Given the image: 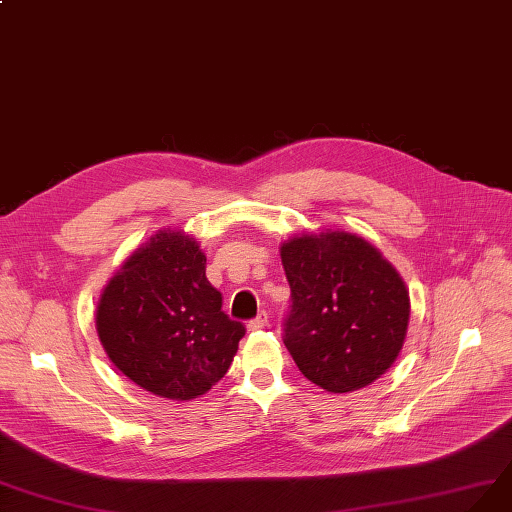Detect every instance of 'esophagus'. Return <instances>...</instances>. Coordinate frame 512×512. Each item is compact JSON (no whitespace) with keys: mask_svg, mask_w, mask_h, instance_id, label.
Segmentation results:
<instances>
[{"mask_svg":"<svg viewBox=\"0 0 512 512\" xmlns=\"http://www.w3.org/2000/svg\"><path fill=\"white\" fill-rule=\"evenodd\" d=\"M266 325H268V314L266 312H259L257 318H253V320H249V323H246V329H249V331H259V329H263Z\"/></svg>","mask_w":512,"mask_h":512,"instance_id":"obj_1","label":"esophagus"}]
</instances>
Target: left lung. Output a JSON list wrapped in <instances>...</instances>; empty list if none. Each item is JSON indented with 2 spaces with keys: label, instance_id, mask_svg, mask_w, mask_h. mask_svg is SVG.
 <instances>
[{
  "label": "left lung",
  "instance_id": "1",
  "mask_svg": "<svg viewBox=\"0 0 512 512\" xmlns=\"http://www.w3.org/2000/svg\"><path fill=\"white\" fill-rule=\"evenodd\" d=\"M291 287L285 346L308 380L333 394L361 390L399 356L409 327V289L365 238L306 232L280 246Z\"/></svg>",
  "mask_w": 512,
  "mask_h": 512
}]
</instances>
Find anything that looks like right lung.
I'll return each instance as SVG.
<instances>
[{
	"instance_id": "obj_1",
	"label": "right lung",
	"mask_w": 512,
	"mask_h": 512,
	"mask_svg": "<svg viewBox=\"0 0 512 512\" xmlns=\"http://www.w3.org/2000/svg\"><path fill=\"white\" fill-rule=\"evenodd\" d=\"M97 333L130 382L160 399L192 401L230 369L244 325L221 312L198 240L166 227L109 278Z\"/></svg>"
}]
</instances>
